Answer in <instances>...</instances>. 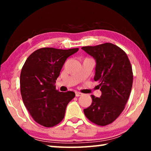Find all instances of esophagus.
<instances>
[{
	"instance_id": "obj_1",
	"label": "esophagus",
	"mask_w": 151,
	"mask_h": 151,
	"mask_svg": "<svg viewBox=\"0 0 151 151\" xmlns=\"http://www.w3.org/2000/svg\"><path fill=\"white\" fill-rule=\"evenodd\" d=\"M82 94L81 93H79V92H75V96H76V97H78V96H81L82 95Z\"/></svg>"
}]
</instances>
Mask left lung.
Returning <instances> with one entry per match:
<instances>
[{
	"instance_id": "1",
	"label": "left lung",
	"mask_w": 151,
	"mask_h": 151,
	"mask_svg": "<svg viewBox=\"0 0 151 151\" xmlns=\"http://www.w3.org/2000/svg\"><path fill=\"white\" fill-rule=\"evenodd\" d=\"M81 48L96 61L94 80L102 93L101 97L91 96L92 104L84 113L94 124L105 126L117 119L129 99L133 81L131 63L124 51L112 43Z\"/></svg>"
}]
</instances>
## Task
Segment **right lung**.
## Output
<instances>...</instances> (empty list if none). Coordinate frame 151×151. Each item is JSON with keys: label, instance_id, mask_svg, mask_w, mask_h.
<instances>
[{"label": "right lung", "instance_id": "add662e5", "mask_svg": "<svg viewBox=\"0 0 151 151\" xmlns=\"http://www.w3.org/2000/svg\"><path fill=\"white\" fill-rule=\"evenodd\" d=\"M78 50L42 48L25 61L20 76V93L28 111L40 125L52 127L62 121L66 106L75 97L73 91L56 90L55 83L66 58Z\"/></svg>", "mask_w": 151, "mask_h": 151}]
</instances>
